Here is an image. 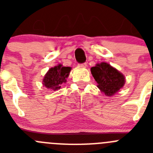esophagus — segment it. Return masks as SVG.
<instances>
[{"label":"esophagus","mask_w":153,"mask_h":153,"mask_svg":"<svg viewBox=\"0 0 153 153\" xmlns=\"http://www.w3.org/2000/svg\"><path fill=\"white\" fill-rule=\"evenodd\" d=\"M79 67H86V66H87V63H80V64H79Z\"/></svg>","instance_id":"esophagus-1"}]
</instances>
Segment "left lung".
Masks as SVG:
<instances>
[{
	"label": "left lung",
	"mask_w": 153,
	"mask_h": 153,
	"mask_svg": "<svg viewBox=\"0 0 153 153\" xmlns=\"http://www.w3.org/2000/svg\"><path fill=\"white\" fill-rule=\"evenodd\" d=\"M91 74L98 83L97 87L107 97L113 96L125 84L123 74L107 63L102 62L91 67Z\"/></svg>",
	"instance_id": "left-lung-1"
}]
</instances>
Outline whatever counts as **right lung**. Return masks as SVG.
I'll list each match as a JSON object with an SVG mask.
<instances>
[{"label":"right lung","mask_w":153,"mask_h":153,"mask_svg":"<svg viewBox=\"0 0 153 153\" xmlns=\"http://www.w3.org/2000/svg\"><path fill=\"white\" fill-rule=\"evenodd\" d=\"M71 67H63L61 64L51 67L43 79V85L46 88L52 90H57L61 87L63 83L67 82Z\"/></svg>","instance_id":"1"}]
</instances>
